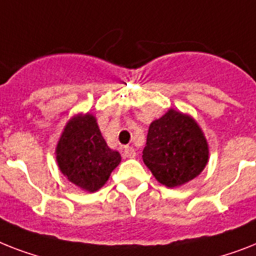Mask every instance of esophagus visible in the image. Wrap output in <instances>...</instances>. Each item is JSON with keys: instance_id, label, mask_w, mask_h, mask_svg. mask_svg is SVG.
Here are the masks:
<instances>
[{"instance_id": "esophagus-1", "label": "esophagus", "mask_w": 256, "mask_h": 256, "mask_svg": "<svg viewBox=\"0 0 256 256\" xmlns=\"http://www.w3.org/2000/svg\"><path fill=\"white\" fill-rule=\"evenodd\" d=\"M136 152H135V148L132 146H126L124 148V158H135Z\"/></svg>"}]
</instances>
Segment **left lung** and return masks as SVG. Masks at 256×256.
<instances>
[{"label":"left lung","instance_id":"left-lung-1","mask_svg":"<svg viewBox=\"0 0 256 256\" xmlns=\"http://www.w3.org/2000/svg\"><path fill=\"white\" fill-rule=\"evenodd\" d=\"M142 158L158 182L175 188L204 171L209 160V144L194 118L168 109L150 124Z\"/></svg>","mask_w":256,"mask_h":256}]
</instances>
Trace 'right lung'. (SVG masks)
Here are the masks:
<instances>
[{"mask_svg":"<svg viewBox=\"0 0 256 256\" xmlns=\"http://www.w3.org/2000/svg\"><path fill=\"white\" fill-rule=\"evenodd\" d=\"M55 155L60 172L72 184L90 193L102 188L121 163V154L108 146L90 113H78L67 122Z\"/></svg>","mask_w":256,"mask_h":256,"instance_id":"obj_1","label":"right lung"}]
</instances>
